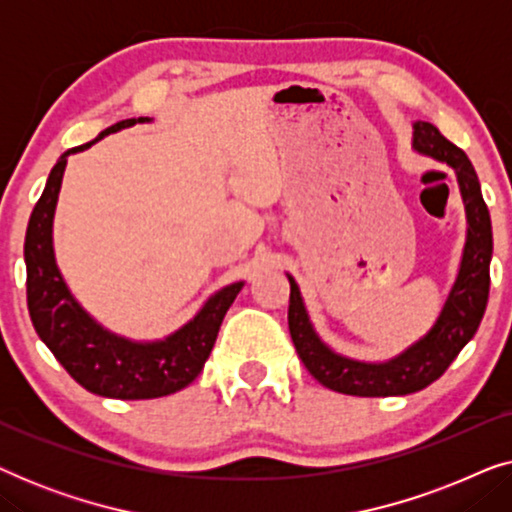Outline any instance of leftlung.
<instances>
[{
	"mask_svg": "<svg viewBox=\"0 0 512 512\" xmlns=\"http://www.w3.org/2000/svg\"><path fill=\"white\" fill-rule=\"evenodd\" d=\"M412 149L452 167L466 209V244L459 272L447 293L438 319L422 338L387 361H356L326 345L314 331L303 296L291 275L289 331L296 352L314 380L349 396H405L436 382L457 354L478 331L489 298V263H492V219L482 200L480 181L471 160L459 146L440 135L436 125H412Z\"/></svg>",
	"mask_w": 512,
	"mask_h": 512,
	"instance_id": "obj_1",
	"label": "left lung"
}]
</instances>
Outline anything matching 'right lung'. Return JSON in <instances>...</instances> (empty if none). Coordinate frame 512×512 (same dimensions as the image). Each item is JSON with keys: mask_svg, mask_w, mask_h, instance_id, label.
<instances>
[{"mask_svg": "<svg viewBox=\"0 0 512 512\" xmlns=\"http://www.w3.org/2000/svg\"><path fill=\"white\" fill-rule=\"evenodd\" d=\"M149 121L151 118L146 116L128 118L102 130L93 142L62 153L48 174L44 193L32 209L25 235L27 310L34 331L83 389L121 401L160 398L188 387L205 368L221 321L244 286V282L223 286L205 300V305L184 326L165 335L163 340L146 342L123 338L97 324L69 291L53 249V216L67 158L90 149L111 132Z\"/></svg>", "mask_w": 512, "mask_h": 512, "instance_id": "obj_1", "label": "right lung"}]
</instances>
